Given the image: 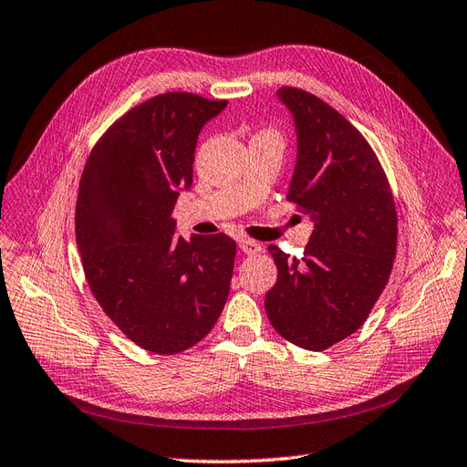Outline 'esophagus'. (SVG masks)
<instances>
[{
  "mask_svg": "<svg viewBox=\"0 0 467 467\" xmlns=\"http://www.w3.org/2000/svg\"><path fill=\"white\" fill-rule=\"evenodd\" d=\"M238 246H241V250L244 252L246 256H254V254H258V252L262 250V246L258 243H254V241H250V238H243V241L238 243Z\"/></svg>",
  "mask_w": 467,
  "mask_h": 467,
  "instance_id": "34e87169",
  "label": "esophagus"
}]
</instances>
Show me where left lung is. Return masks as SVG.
<instances>
[{"label":"left lung","mask_w":467,"mask_h":467,"mask_svg":"<svg viewBox=\"0 0 467 467\" xmlns=\"http://www.w3.org/2000/svg\"><path fill=\"white\" fill-rule=\"evenodd\" d=\"M297 135L287 199L313 223L303 258L270 246L277 282L265 315L285 340L321 352L364 325L388 284L397 213L388 178L359 130L297 88L277 89Z\"/></svg>","instance_id":"obj_1"}]
</instances>
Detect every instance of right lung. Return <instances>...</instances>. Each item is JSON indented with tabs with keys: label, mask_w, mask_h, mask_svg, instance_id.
Wrapping results in <instances>:
<instances>
[{
	"label": "right lung",
	"mask_w": 467,
	"mask_h": 467,
	"mask_svg": "<svg viewBox=\"0 0 467 467\" xmlns=\"http://www.w3.org/2000/svg\"><path fill=\"white\" fill-rule=\"evenodd\" d=\"M226 108L170 91L115 121L93 146L76 202V241L93 297L140 348L178 354L215 327L236 244L176 234L171 211L193 182L197 137Z\"/></svg>",
	"instance_id": "obj_1"
}]
</instances>
